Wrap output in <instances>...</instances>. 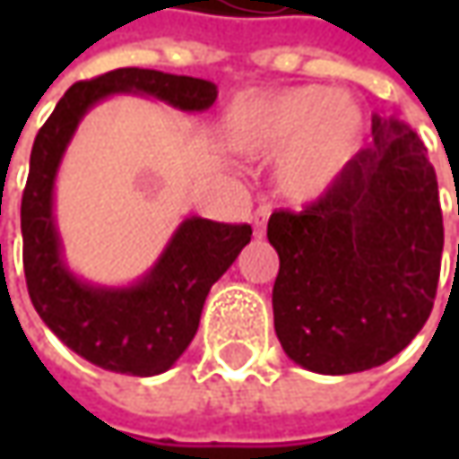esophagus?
Listing matches in <instances>:
<instances>
[{
	"label": "esophagus",
	"mask_w": 459,
	"mask_h": 459,
	"mask_svg": "<svg viewBox=\"0 0 459 459\" xmlns=\"http://www.w3.org/2000/svg\"><path fill=\"white\" fill-rule=\"evenodd\" d=\"M268 214H271V206H257L255 209V214H253L255 238H263V235H265V221H268Z\"/></svg>",
	"instance_id": "obj_1"
}]
</instances>
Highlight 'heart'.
Here are the masks:
<instances>
[{
	"mask_svg": "<svg viewBox=\"0 0 459 459\" xmlns=\"http://www.w3.org/2000/svg\"><path fill=\"white\" fill-rule=\"evenodd\" d=\"M360 133V104L322 86L245 99L224 119L227 143L238 152L271 155L289 145L275 166V186L293 204L314 202L329 191L358 151Z\"/></svg>",
	"mask_w": 459,
	"mask_h": 459,
	"instance_id": "b5f03b06",
	"label": "heart"
}]
</instances>
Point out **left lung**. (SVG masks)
Wrapping results in <instances>:
<instances>
[{
	"instance_id": "left-lung-1",
	"label": "left lung",
	"mask_w": 459,
	"mask_h": 459,
	"mask_svg": "<svg viewBox=\"0 0 459 459\" xmlns=\"http://www.w3.org/2000/svg\"><path fill=\"white\" fill-rule=\"evenodd\" d=\"M268 239L275 334L296 365L347 376L396 358L432 314L445 247L424 143L376 115L373 143L304 212H273Z\"/></svg>"
}]
</instances>
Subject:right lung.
Returning <instances> with one entry per match:
<instances>
[{"instance_id": "obj_1", "label": "right lung", "mask_w": 459, "mask_h": 459, "mask_svg": "<svg viewBox=\"0 0 459 459\" xmlns=\"http://www.w3.org/2000/svg\"><path fill=\"white\" fill-rule=\"evenodd\" d=\"M140 94L181 112H204L217 86L152 68H117L74 83L48 117L30 152L22 194V263L32 307L48 329L83 360L112 373H166L191 344L209 289L250 242V224L186 217L166 250L133 286H97L68 271L53 191L65 148L83 115L101 99Z\"/></svg>"}]
</instances>
